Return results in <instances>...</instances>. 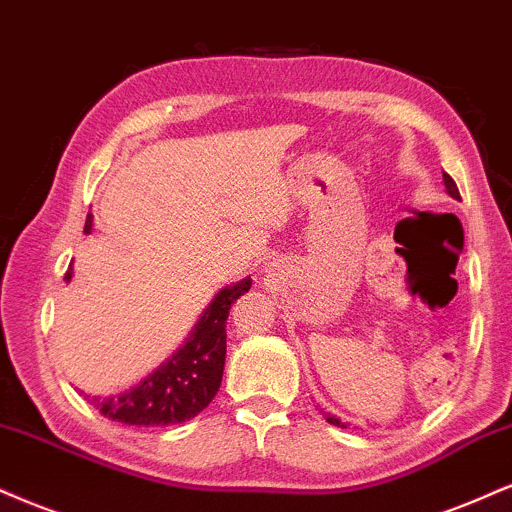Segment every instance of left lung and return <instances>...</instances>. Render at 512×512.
Wrapping results in <instances>:
<instances>
[{
    "label": "left lung",
    "instance_id": "8db88e82",
    "mask_svg": "<svg viewBox=\"0 0 512 512\" xmlns=\"http://www.w3.org/2000/svg\"><path fill=\"white\" fill-rule=\"evenodd\" d=\"M443 186H446V190H448V195L451 197H455V200H460V193H458V186H455V181L448 174H443ZM326 422L329 424H336V427H341V429H346V424H343L341 420H338V417H334V415H329V412H326Z\"/></svg>",
    "mask_w": 512,
    "mask_h": 512
}]
</instances>
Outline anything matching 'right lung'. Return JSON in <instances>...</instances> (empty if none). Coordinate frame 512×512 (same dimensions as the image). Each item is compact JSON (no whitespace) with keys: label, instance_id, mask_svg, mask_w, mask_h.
<instances>
[{"label":"right lung","instance_id":"add662e5","mask_svg":"<svg viewBox=\"0 0 512 512\" xmlns=\"http://www.w3.org/2000/svg\"><path fill=\"white\" fill-rule=\"evenodd\" d=\"M85 233L92 231V214L85 221ZM73 264L64 279L71 281ZM252 286L243 279L221 288L197 319L181 348L155 372L119 396L92 398V405L109 420L133 427H166L186 422L202 412L217 396L226 360V319L231 305Z\"/></svg>","mask_w":512,"mask_h":512}]
</instances>
